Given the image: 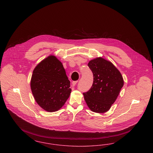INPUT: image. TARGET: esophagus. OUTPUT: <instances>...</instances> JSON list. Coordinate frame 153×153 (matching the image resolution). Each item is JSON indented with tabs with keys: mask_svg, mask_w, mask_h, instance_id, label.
Here are the masks:
<instances>
[{
	"mask_svg": "<svg viewBox=\"0 0 153 153\" xmlns=\"http://www.w3.org/2000/svg\"><path fill=\"white\" fill-rule=\"evenodd\" d=\"M77 83V81H74L72 82V86L74 87L76 85Z\"/></svg>",
	"mask_w": 153,
	"mask_h": 153,
	"instance_id": "1",
	"label": "esophagus"
}]
</instances>
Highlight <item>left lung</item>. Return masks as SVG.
<instances>
[{
  "mask_svg": "<svg viewBox=\"0 0 153 153\" xmlns=\"http://www.w3.org/2000/svg\"><path fill=\"white\" fill-rule=\"evenodd\" d=\"M88 66L94 76L90 89L83 93L90 109L97 113L108 111L114 103L124 84L123 77L117 68L104 58L90 61Z\"/></svg>",
  "mask_w": 153,
  "mask_h": 153,
  "instance_id": "1",
  "label": "left lung"
}]
</instances>
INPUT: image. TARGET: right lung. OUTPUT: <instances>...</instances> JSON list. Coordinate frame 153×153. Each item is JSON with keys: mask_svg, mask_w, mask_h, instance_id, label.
<instances>
[{"mask_svg": "<svg viewBox=\"0 0 153 153\" xmlns=\"http://www.w3.org/2000/svg\"><path fill=\"white\" fill-rule=\"evenodd\" d=\"M70 81L62 64L50 56L38 64L33 71L31 89L36 102L43 109L56 111L71 95Z\"/></svg>", "mask_w": 153, "mask_h": 153, "instance_id": "right-lung-1", "label": "right lung"}]
</instances>
